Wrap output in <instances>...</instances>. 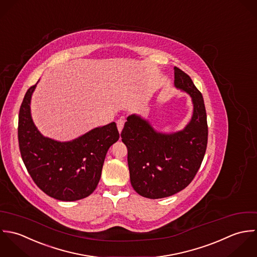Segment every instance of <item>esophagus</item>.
<instances>
[{
    "label": "esophagus",
    "instance_id": "34e87169",
    "mask_svg": "<svg viewBox=\"0 0 257 257\" xmlns=\"http://www.w3.org/2000/svg\"><path fill=\"white\" fill-rule=\"evenodd\" d=\"M123 126H124V120L123 119H118L117 120V128H118L119 133H121V131L123 129Z\"/></svg>",
    "mask_w": 257,
    "mask_h": 257
}]
</instances>
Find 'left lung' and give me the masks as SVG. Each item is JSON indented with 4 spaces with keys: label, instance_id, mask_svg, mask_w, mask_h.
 <instances>
[{
    "label": "left lung",
    "instance_id": "obj_1",
    "mask_svg": "<svg viewBox=\"0 0 257 257\" xmlns=\"http://www.w3.org/2000/svg\"><path fill=\"white\" fill-rule=\"evenodd\" d=\"M176 88L188 93L193 115L184 129L163 133L140 115L127 117L121 133L128 149V167L133 189L142 197L162 199L184 190L195 178L205 157L207 123L202 93L191 77L174 67Z\"/></svg>",
    "mask_w": 257,
    "mask_h": 257
}]
</instances>
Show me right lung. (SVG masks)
<instances>
[{
  "label": "right lung",
  "mask_w": 257,
  "mask_h": 257,
  "mask_svg": "<svg viewBox=\"0 0 257 257\" xmlns=\"http://www.w3.org/2000/svg\"><path fill=\"white\" fill-rule=\"evenodd\" d=\"M37 84L28 89L19 113L18 137L24 164L48 196L63 202L84 199L96 189L106 153L119 139L116 123L96 127L66 142L45 137L31 114Z\"/></svg>",
  "instance_id": "obj_1"
}]
</instances>
